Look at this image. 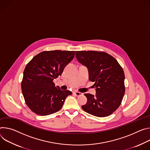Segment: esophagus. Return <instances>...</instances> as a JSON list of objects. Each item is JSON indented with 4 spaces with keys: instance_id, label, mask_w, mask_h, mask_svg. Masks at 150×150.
I'll return each instance as SVG.
<instances>
[{
    "instance_id": "1",
    "label": "esophagus",
    "mask_w": 150,
    "mask_h": 150,
    "mask_svg": "<svg viewBox=\"0 0 150 150\" xmlns=\"http://www.w3.org/2000/svg\"><path fill=\"white\" fill-rule=\"evenodd\" d=\"M74 93L76 96H81V95H83V93H82L79 92H77V91H75V92H74Z\"/></svg>"
}]
</instances>
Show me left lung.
<instances>
[{"label":"left lung","mask_w":150,"mask_h":150,"mask_svg":"<svg viewBox=\"0 0 150 150\" xmlns=\"http://www.w3.org/2000/svg\"><path fill=\"white\" fill-rule=\"evenodd\" d=\"M77 61L86 67L94 81L95 95L85 93L88 101L81 107L96 117L110 115L120 105L125 92V74L117 61L104 52L76 51Z\"/></svg>","instance_id":"8db88e82"}]
</instances>
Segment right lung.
<instances>
[{
	"mask_svg": "<svg viewBox=\"0 0 150 150\" xmlns=\"http://www.w3.org/2000/svg\"><path fill=\"white\" fill-rule=\"evenodd\" d=\"M74 51H43L27 64L21 89L26 104L35 113L47 115L58 111L65 98L72 92L55 87L54 79L61 76L65 67L74 57Z\"/></svg>",
	"mask_w": 150,
	"mask_h": 150,
	"instance_id": "1",
	"label": "right lung"
}]
</instances>
